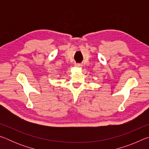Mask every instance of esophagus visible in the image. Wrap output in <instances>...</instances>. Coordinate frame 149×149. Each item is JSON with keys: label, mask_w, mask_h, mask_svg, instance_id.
Listing matches in <instances>:
<instances>
[{"label": "esophagus", "mask_w": 149, "mask_h": 149, "mask_svg": "<svg viewBox=\"0 0 149 149\" xmlns=\"http://www.w3.org/2000/svg\"><path fill=\"white\" fill-rule=\"evenodd\" d=\"M75 65V67H77V68H81L82 67V65H81L80 64H76Z\"/></svg>", "instance_id": "1"}]
</instances>
